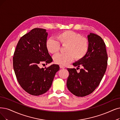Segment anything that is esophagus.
<instances>
[{
	"instance_id": "obj_1",
	"label": "esophagus",
	"mask_w": 120,
	"mask_h": 120,
	"mask_svg": "<svg viewBox=\"0 0 120 120\" xmlns=\"http://www.w3.org/2000/svg\"><path fill=\"white\" fill-rule=\"evenodd\" d=\"M60 68L61 69H64L65 68V67L63 65H60Z\"/></svg>"
}]
</instances>
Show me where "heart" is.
<instances>
[{
  "instance_id": "obj_1",
  "label": "heart",
  "mask_w": 120,
  "mask_h": 120,
  "mask_svg": "<svg viewBox=\"0 0 120 120\" xmlns=\"http://www.w3.org/2000/svg\"><path fill=\"white\" fill-rule=\"evenodd\" d=\"M57 41L49 38L46 42L47 49L50 53L55 54L60 48V43L65 46L64 53H58L53 56L55 63L61 65H67L75 60L83 59L89 49V42L87 38L82 37L79 33L66 30L56 36Z\"/></svg>"
}]
</instances>
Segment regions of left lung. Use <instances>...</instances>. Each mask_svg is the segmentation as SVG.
<instances>
[{"label":"left lung","instance_id":"left-lung-1","mask_svg":"<svg viewBox=\"0 0 120 120\" xmlns=\"http://www.w3.org/2000/svg\"><path fill=\"white\" fill-rule=\"evenodd\" d=\"M89 49L83 59L73 64L77 68L83 67L77 72L75 68H68L69 76L66 85L74 95L83 97L92 93L106 71L108 56L105 43L101 37L93 33L88 35Z\"/></svg>","mask_w":120,"mask_h":120}]
</instances>
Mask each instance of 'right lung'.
I'll return each instance as SVG.
<instances>
[{"label": "right lung", "instance_id": "right-lung-1", "mask_svg": "<svg viewBox=\"0 0 120 120\" xmlns=\"http://www.w3.org/2000/svg\"><path fill=\"white\" fill-rule=\"evenodd\" d=\"M48 33L46 30L35 28L19 40L13 56V68L17 79L26 92L39 95L51 88L57 71L58 64L40 68L44 63L52 61L46 48Z\"/></svg>", "mask_w": 120, "mask_h": 120}]
</instances>
